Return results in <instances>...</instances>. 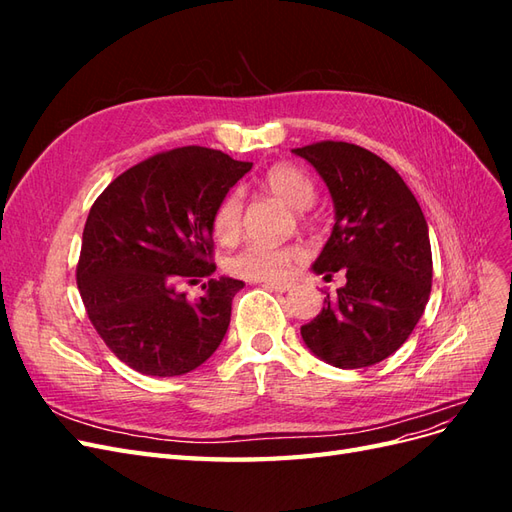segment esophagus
I'll return each instance as SVG.
<instances>
[{
	"label": "esophagus",
	"mask_w": 512,
	"mask_h": 512,
	"mask_svg": "<svg viewBox=\"0 0 512 512\" xmlns=\"http://www.w3.org/2000/svg\"><path fill=\"white\" fill-rule=\"evenodd\" d=\"M262 288L275 290V292H286V290L292 288V284L290 282H265V284H262Z\"/></svg>",
	"instance_id": "obj_1"
}]
</instances>
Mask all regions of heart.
I'll use <instances>...</instances> for the list:
<instances>
[{
	"mask_svg": "<svg viewBox=\"0 0 512 512\" xmlns=\"http://www.w3.org/2000/svg\"><path fill=\"white\" fill-rule=\"evenodd\" d=\"M260 190L275 198H280L290 209L297 213L301 226L309 228L314 224L312 213L307 207L314 203L316 188L301 168L292 164H273L258 181ZM213 237L222 245L237 243L243 230V200L237 192H230L222 198V203L215 207L211 220ZM299 245L269 247V245H247L237 254L226 258V271L241 280L250 282H277L292 271L294 265L301 262Z\"/></svg>",
	"mask_w": 512,
	"mask_h": 512,
	"instance_id": "b5f03b06",
	"label": "heart"
}]
</instances>
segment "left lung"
<instances>
[{
	"label": "left lung",
	"instance_id": "8db88e82",
	"mask_svg": "<svg viewBox=\"0 0 512 512\" xmlns=\"http://www.w3.org/2000/svg\"><path fill=\"white\" fill-rule=\"evenodd\" d=\"M294 153L318 170L335 203V226L314 271L327 280L346 271V286L327 294L322 312L301 327L303 342L342 369L380 363L410 337L431 294L425 215L376 153L344 141Z\"/></svg>",
	"mask_w": 512,
	"mask_h": 512
}]
</instances>
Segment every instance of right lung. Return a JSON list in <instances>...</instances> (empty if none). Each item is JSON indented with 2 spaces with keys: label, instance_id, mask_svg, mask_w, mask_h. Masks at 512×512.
<instances>
[{
  "label": "right lung",
  "instance_id": "1",
  "mask_svg": "<svg viewBox=\"0 0 512 512\" xmlns=\"http://www.w3.org/2000/svg\"><path fill=\"white\" fill-rule=\"evenodd\" d=\"M250 168L218 149H170L128 168L91 205L76 284L94 329L128 367L181 376L222 344L243 282L211 277L196 301L177 284L215 271L213 211Z\"/></svg>",
  "mask_w": 512,
  "mask_h": 512
}]
</instances>
